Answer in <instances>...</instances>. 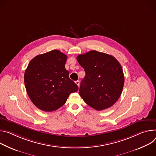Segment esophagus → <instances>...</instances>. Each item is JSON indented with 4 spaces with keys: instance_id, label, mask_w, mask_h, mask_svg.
<instances>
[{
    "instance_id": "obj_1",
    "label": "esophagus",
    "mask_w": 156,
    "mask_h": 156,
    "mask_svg": "<svg viewBox=\"0 0 156 156\" xmlns=\"http://www.w3.org/2000/svg\"><path fill=\"white\" fill-rule=\"evenodd\" d=\"M75 82H76V83L78 85V87H79V84H80V82H79V80H76Z\"/></svg>"
}]
</instances>
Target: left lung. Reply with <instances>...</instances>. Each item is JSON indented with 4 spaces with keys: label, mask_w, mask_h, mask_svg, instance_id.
Returning a JSON list of instances; mask_svg holds the SVG:
<instances>
[{
    "label": "left lung",
    "mask_w": 156,
    "mask_h": 156,
    "mask_svg": "<svg viewBox=\"0 0 156 156\" xmlns=\"http://www.w3.org/2000/svg\"><path fill=\"white\" fill-rule=\"evenodd\" d=\"M85 76L79 94L88 105L97 110L111 107L122 93L125 77L122 66L112 55L90 51L77 56Z\"/></svg>",
    "instance_id": "1"
}]
</instances>
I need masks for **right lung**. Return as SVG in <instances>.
<instances>
[{
	"instance_id": "add662e5",
	"label": "right lung",
	"mask_w": 156,
	"mask_h": 156,
	"mask_svg": "<svg viewBox=\"0 0 156 156\" xmlns=\"http://www.w3.org/2000/svg\"><path fill=\"white\" fill-rule=\"evenodd\" d=\"M67 56L59 50L39 55L29 62L24 74L27 92L33 104L44 112L61 107L78 86L65 68Z\"/></svg>"
}]
</instances>
